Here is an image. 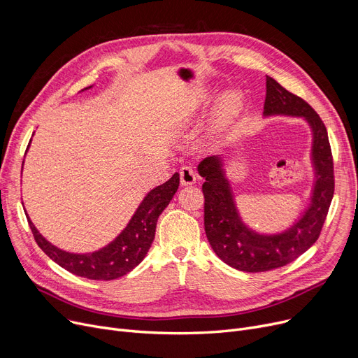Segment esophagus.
Listing matches in <instances>:
<instances>
[{
    "instance_id": "obj_1",
    "label": "esophagus",
    "mask_w": 358,
    "mask_h": 358,
    "mask_svg": "<svg viewBox=\"0 0 358 358\" xmlns=\"http://www.w3.org/2000/svg\"><path fill=\"white\" fill-rule=\"evenodd\" d=\"M180 181L181 185H192L197 181V176L196 171L192 166H182L180 169Z\"/></svg>"
}]
</instances>
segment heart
<instances>
[{"instance_id": "1", "label": "heart", "mask_w": 358, "mask_h": 358, "mask_svg": "<svg viewBox=\"0 0 358 358\" xmlns=\"http://www.w3.org/2000/svg\"><path fill=\"white\" fill-rule=\"evenodd\" d=\"M224 104H227L228 108H232V107H235V104H236V99H235L234 96H229V97L227 99V103H224Z\"/></svg>"}]
</instances>
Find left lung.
Returning a JSON list of instances; mask_svg holds the SVG:
<instances>
[{"label":"left lung","instance_id":"1","mask_svg":"<svg viewBox=\"0 0 358 358\" xmlns=\"http://www.w3.org/2000/svg\"><path fill=\"white\" fill-rule=\"evenodd\" d=\"M262 116L303 119L312 131L310 161L315 181L309 203L293 224L277 234L257 232L243 222L222 155L204 158L197 171L204 178V231L215 254L239 271L261 273L280 268L306 252L321 234L334 196V162L328 131L317 113L300 97L266 78Z\"/></svg>","mask_w":358,"mask_h":358}]
</instances>
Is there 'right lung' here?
<instances>
[{"mask_svg":"<svg viewBox=\"0 0 358 358\" xmlns=\"http://www.w3.org/2000/svg\"><path fill=\"white\" fill-rule=\"evenodd\" d=\"M88 88L91 85L84 90ZM178 184L180 174L176 173L168 181L150 190L138 206L126 228L106 247L92 252L73 254L55 247L37 231L29 215L26 216L37 245L56 264L75 275L90 280H115L139 266L148 254L155 238L158 217L173 200Z\"/></svg>","mask_w":358,"mask_h":358,"instance_id":"obj_1","label":"right lung"}]
</instances>
